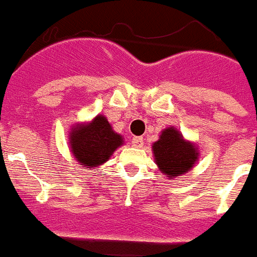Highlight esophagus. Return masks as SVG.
Here are the masks:
<instances>
[{
    "instance_id": "esophagus-1",
    "label": "esophagus",
    "mask_w": 257,
    "mask_h": 257,
    "mask_svg": "<svg viewBox=\"0 0 257 257\" xmlns=\"http://www.w3.org/2000/svg\"><path fill=\"white\" fill-rule=\"evenodd\" d=\"M132 145L137 149L142 148V146H144V139H142V137H133Z\"/></svg>"
}]
</instances>
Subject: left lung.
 <instances>
[{"label":"left lung","mask_w":257,"mask_h":257,"mask_svg":"<svg viewBox=\"0 0 257 257\" xmlns=\"http://www.w3.org/2000/svg\"><path fill=\"white\" fill-rule=\"evenodd\" d=\"M155 165L167 179H179L185 175L198 161L197 145L183 137L179 129L169 126L159 135L152 146Z\"/></svg>","instance_id":"obj_1"}]
</instances>
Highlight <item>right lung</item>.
Returning <instances> with one entry per match:
<instances>
[{
  "label": "right lung",
  "mask_w": 257,
  "mask_h": 257,
  "mask_svg": "<svg viewBox=\"0 0 257 257\" xmlns=\"http://www.w3.org/2000/svg\"><path fill=\"white\" fill-rule=\"evenodd\" d=\"M124 144L107 117L96 115L88 122H77L69 132V148L75 162L87 170L98 169Z\"/></svg>",
  "instance_id": "add662e5"
}]
</instances>
